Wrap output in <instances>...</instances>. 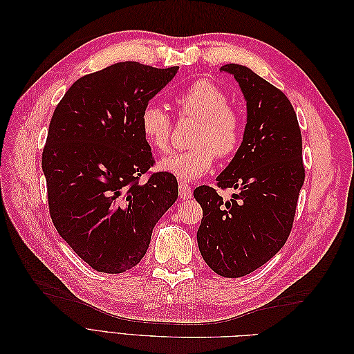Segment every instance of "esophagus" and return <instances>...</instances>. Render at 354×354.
Here are the masks:
<instances>
[{
  "label": "esophagus",
  "mask_w": 354,
  "mask_h": 354,
  "mask_svg": "<svg viewBox=\"0 0 354 354\" xmlns=\"http://www.w3.org/2000/svg\"><path fill=\"white\" fill-rule=\"evenodd\" d=\"M178 195L181 199L192 198V186L187 185L186 181H180L178 183Z\"/></svg>",
  "instance_id": "esophagus-1"
}]
</instances>
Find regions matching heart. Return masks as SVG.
Instances as JSON below:
<instances>
[{
	"label": "heart",
	"mask_w": 354,
	"mask_h": 354,
	"mask_svg": "<svg viewBox=\"0 0 354 354\" xmlns=\"http://www.w3.org/2000/svg\"><path fill=\"white\" fill-rule=\"evenodd\" d=\"M180 113L195 116L199 125L192 136V147L173 153L159 162V169L183 180L205 176L220 159L238 152L243 138V121L236 109L229 106V95L208 80L196 81L177 95ZM145 140L153 151L165 153L169 149L173 124L169 115L158 104H147L140 115Z\"/></svg>",
	"instance_id": "obj_1"
}]
</instances>
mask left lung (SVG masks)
Returning <instances> with one entry per match:
<instances>
[{
  "instance_id": "1",
  "label": "left lung",
  "mask_w": 354,
  "mask_h": 354,
  "mask_svg": "<svg viewBox=\"0 0 354 354\" xmlns=\"http://www.w3.org/2000/svg\"><path fill=\"white\" fill-rule=\"evenodd\" d=\"M246 100L242 143L217 177L221 189L238 190L224 201L199 186L194 196L203 216L196 238L202 259L224 277L259 269L285 245L304 183L303 140L295 111L274 85L242 65H224Z\"/></svg>"
}]
</instances>
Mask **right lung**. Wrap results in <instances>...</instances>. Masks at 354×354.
I'll return each mask as SVG.
<instances>
[{
    "mask_svg": "<svg viewBox=\"0 0 354 354\" xmlns=\"http://www.w3.org/2000/svg\"><path fill=\"white\" fill-rule=\"evenodd\" d=\"M177 71L115 63L75 81L53 113L42 152L50 216L94 270L124 273L140 263L178 196L173 174L140 183L155 164L140 115Z\"/></svg>",
    "mask_w": 354,
    "mask_h": 354,
    "instance_id": "add662e5",
    "label": "right lung"
}]
</instances>
